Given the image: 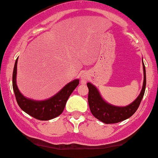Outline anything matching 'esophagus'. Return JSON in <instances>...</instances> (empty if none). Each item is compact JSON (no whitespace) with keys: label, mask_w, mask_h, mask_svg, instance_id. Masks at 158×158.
I'll return each mask as SVG.
<instances>
[{"label":"esophagus","mask_w":158,"mask_h":158,"mask_svg":"<svg viewBox=\"0 0 158 158\" xmlns=\"http://www.w3.org/2000/svg\"><path fill=\"white\" fill-rule=\"evenodd\" d=\"M88 78H89V74L86 72H84L81 74V84H86V82L87 81Z\"/></svg>","instance_id":"obj_1"}]
</instances>
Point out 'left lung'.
<instances>
[{
	"mask_svg": "<svg viewBox=\"0 0 158 158\" xmlns=\"http://www.w3.org/2000/svg\"><path fill=\"white\" fill-rule=\"evenodd\" d=\"M144 80L142 90L133 102L127 106H116L109 104L102 98L99 91L91 83H87L89 94L88 103L93 116L105 123H115L130 118L136 111L144 96L146 86V73L142 60Z\"/></svg>",
	"mask_w": 158,
	"mask_h": 158,
	"instance_id": "8db88e82",
	"label": "left lung"
}]
</instances>
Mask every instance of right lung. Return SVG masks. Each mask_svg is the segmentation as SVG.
Masks as SVG:
<instances>
[{
	"label": "right lung",
	"mask_w": 158,
	"mask_h": 158,
	"mask_svg": "<svg viewBox=\"0 0 158 158\" xmlns=\"http://www.w3.org/2000/svg\"><path fill=\"white\" fill-rule=\"evenodd\" d=\"M17 62L18 59H16L13 72V88L20 108L30 116L40 120H51L60 115L65 108L68 99L79 84V79L73 80L49 99L34 100L25 97L19 89L16 84Z\"/></svg>",
	"instance_id": "1"
}]
</instances>
